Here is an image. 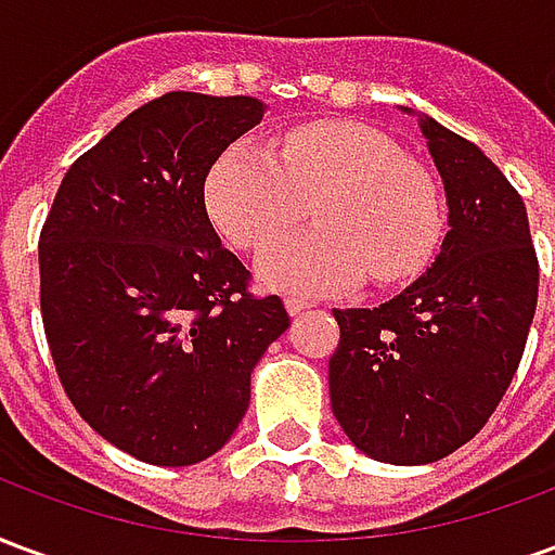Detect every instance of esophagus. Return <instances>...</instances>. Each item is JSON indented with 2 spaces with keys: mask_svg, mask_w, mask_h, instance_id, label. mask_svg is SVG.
Segmentation results:
<instances>
[{
  "mask_svg": "<svg viewBox=\"0 0 555 555\" xmlns=\"http://www.w3.org/2000/svg\"><path fill=\"white\" fill-rule=\"evenodd\" d=\"M285 309H288V314H302L306 309H312V300H306V297H285Z\"/></svg>",
  "mask_w": 555,
  "mask_h": 555,
  "instance_id": "esophagus-1",
  "label": "esophagus"
}]
</instances>
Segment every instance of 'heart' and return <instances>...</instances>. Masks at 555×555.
<instances>
[{"label": "heart", "mask_w": 555, "mask_h": 555, "mask_svg": "<svg viewBox=\"0 0 555 555\" xmlns=\"http://www.w3.org/2000/svg\"><path fill=\"white\" fill-rule=\"evenodd\" d=\"M312 202L314 229L276 241L258 279L291 294H336L372 273L377 285L416 276L440 243L442 207L425 169L360 121L288 130L279 151L255 139L229 145L205 183V205L237 249H261Z\"/></svg>", "instance_id": "1"}]
</instances>
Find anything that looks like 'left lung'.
<instances>
[{"instance_id":"8db88e82","label":"left lung","mask_w":555,"mask_h":555,"mask_svg":"<svg viewBox=\"0 0 555 555\" xmlns=\"http://www.w3.org/2000/svg\"><path fill=\"white\" fill-rule=\"evenodd\" d=\"M416 115L446 190L434 264L377 309H333L330 401L348 440L374 461L434 464L485 428L524 357L538 258L524 198L485 151Z\"/></svg>"}]
</instances>
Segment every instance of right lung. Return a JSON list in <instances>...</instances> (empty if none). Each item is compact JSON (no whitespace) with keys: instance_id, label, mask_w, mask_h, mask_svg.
<instances>
[{"instance_id":"obj_1","label":"right lung","mask_w":555,"mask_h":555,"mask_svg":"<svg viewBox=\"0 0 555 555\" xmlns=\"http://www.w3.org/2000/svg\"><path fill=\"white\" fill-rule=\"evenodd\" d=\"M258 98L171 91L139 106L67 169L43 222L41 314L79 416L145 464L219 452L249 377L291 326L205 210L219 154L261 125Z\"/></svg>"}]
</instances>
